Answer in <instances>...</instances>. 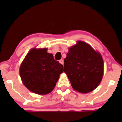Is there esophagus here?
<instances>
[{
	"label": "esophagus",
	"instance_id": "esophagus-1",
	"mask_svg": "<svg viewBox=\"0 0 122 122\" xmlns=\"http://www.w3.org/2000/svg\"><path fill=\"white\" fill-rule=\"evenodd\" d=\"M59 63H60V64H63V59H60V60H59Z\"/></svg>",
	"mask_w": 122,
	"mask_h": 122
}]
</instances>
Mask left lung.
<instances>
[{"label":"left lung","mask_w":122,"mask_h":122,"mask_svg":"<svg viewBox=\"0 0 122 122\" xmlns=\"http://www.w3.org/2000/svg\"><path fill=\"white\" fill-rule=\"evenodd\" d=\"M68 51L64 59V72L72 87L82 93L93 91L103 76L104 62L101 55L82 41H77Z\"/></svg>","instance_id":"obj_1"}]
</instances>
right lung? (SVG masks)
<instances>
[{
    "label": "right lung",
    "mask_w": 122,
    "mask_h": 122,
    "mask_svg": "<svg viewBox=\"0 0 122 122\" xmlns=\"http://www.w3.org/2000/svg\"><path fill=\"white\" fill-rule=\"evenodd\" d=\"M63 71V65L54 60L53 55L47 52V48H32L19 68L25 87L38 95L51 92Z\"/></svg>",
    "instance_id": "obj_1"
}]
</instances>
